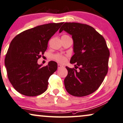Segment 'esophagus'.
Here are the masks:
<instances>
[{
	"mask_svg": "<svg viewBox=\"0 0 123 123\" xmlns=\"http://www.w3.org/2000/svg\"><path fill=\"white\" fill-rule=\"evenodd\" d=\"M63 66L60 64H58V69H61V68H62Z\"/></svg>",
	"mask_w": 123,
	"mask_h": 123,
	"instance_id": "1",
	"label": "esophagus"
}]
</instances>
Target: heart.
Returning <instances> with one entry per match:
<instances>
[{
  "mask_svg": "<svg viewBox=\"0 0 123 123\" xmlns=\"http://www.w3.org/2000/svg\"><path fill=\"white\" fill-rule=\"evenodd\" d=\"M54 58L61 63H63L66 61V57L61 54H56L54 56Z\"/></svg>",
  "mask_w": 123,
  "mask_h": 123,
  "instance_id": "heart-1",
  "label": "heart"
}]
</instances>
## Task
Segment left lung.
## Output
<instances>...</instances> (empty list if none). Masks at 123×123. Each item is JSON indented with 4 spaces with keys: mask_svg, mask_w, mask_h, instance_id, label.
I'll list each match as a JSON object with an SVG mask.
<instances>
[{
    "mask_svg": "<svg viewBox=\"0 0 123 123\" xmlns=\"http://www.w3.org/2000/svg\"><path fill=\"white\" fill-rule=\"evenodd\" d=\"M62 31L72 36L74 54L70 62L76 68L66 66V91L77 97L91 94L100 87L108 73L109 51L105 40L93 27L82 23L66 22L60 33Z\"/></svg>",
    "mask_w": 123,
    "mask_h": 123,
    "instance_id": "1",
    "label": "left lung"
}]
</instances>
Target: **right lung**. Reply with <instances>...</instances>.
I'll list each match as a JSON object with an SVG mask.
<instances>
[{"label": "right lung", "instance_id": "obj_1", "mask_svg": "<svg viewBox=\"0 0 123 123\" xmlns=\"http://www.w3.org/2000/svg\"><path fill=\"white\" fill-rule=\"evenodd\" d=\"M63 23L38 26L19 34L12 40L4 63L8 80L20 94L36 96L47 90L48 80L57 69V63L49 62L43 67L38 60L43 55L48 41Z\"/></svg>", "mask_w": 123, "mask_h": 123}]
</instances>
